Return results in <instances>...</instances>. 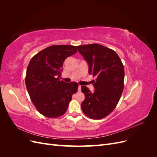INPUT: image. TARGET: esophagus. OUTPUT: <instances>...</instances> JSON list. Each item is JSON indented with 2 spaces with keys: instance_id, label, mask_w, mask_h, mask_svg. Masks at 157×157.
<instances>
[{
  "instance_id": "obj_1",
  "label": "esophagus",
  "mask_w": 157,
  "mask_h": 157,
  "mask_svg": "<svg viewBox=\"0 0 157 157\" xmlns=\"http://www.w3.org/2000/svg\"><path fill=\"white\" fill-rule=\"evenodd\" d=\"M78 92L81 91V86H80V85L78 86Z\"/></svg>"
}]
</instances>
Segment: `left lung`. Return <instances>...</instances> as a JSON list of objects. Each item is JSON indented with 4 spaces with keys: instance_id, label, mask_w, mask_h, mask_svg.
<instances>
[{
    "instance_id": "1",
    "label": "left lung",
    "mask_w": 157,
    "mask_h": 157,
    "mask_svg": "<svg viewBox=\"0 0 157 157\" xmlns=\"http://www.w3.org/2000/svg\"><path fill=\"white\" fill-rule=\"evenodd\" d=\"M77 47L88 65L89 74L96 77L93 92L81 86L85 95L81 109L87 117L101 119L109 115L119 101L124 88V66L116 52L107 47L98 44Z\"/></svg>"
}]
</instances>
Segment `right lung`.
Masks as SVG:
<instances>
[{"label": "right lung", "mask_w": 157, "mask_h": 157, "mask_svg": "<svg viewBox=\"0 0 157 157\" xmlns=\"http://www.w3.org/2000/svg\"><path fill=\"white\" fill-rule=\"evenodd\" d=\"M77 49L71 45H53L33 56L27 69L25 84L33 103L40 114L56 118L67 111L77 82L59 79L65 59Z\"/></svg>", "instance_id": "add662e5"}]
</instances>
